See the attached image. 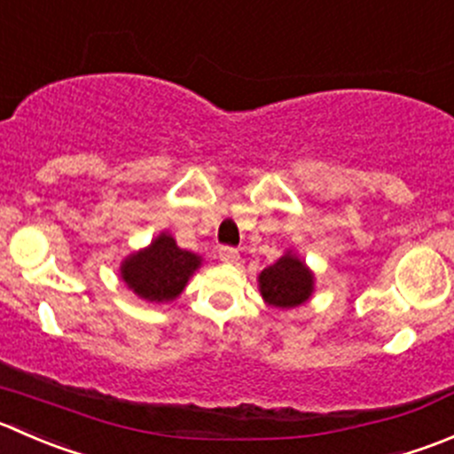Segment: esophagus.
<instances>
[{
  "label": "esophagus",
  "mask_w": 454,
  "mask_h": 454,
  "mask_svg": "<svg viewBox=\"0 0 454 454\" xmlns=\"http://www.w3.org/2000/svg\"><path fill=\"white\" fill-rule=\"evenodd\" d=\"M219 259H222L223 263H237L239 262V253H237L235 248H231V246H222V248H219Z\"/></svg>",
  "instance_id": "34e87169"
}]
</instances>
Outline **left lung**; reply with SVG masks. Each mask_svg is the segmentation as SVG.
<instances>
[{
    "label": "left lung",
    "instance_id": "1",
    "mask_svg": "<svg viewBox=\"0 0 454 454\" xmlns=\"http://www.w3.org/2000/svg\"><path fill=\"white\" fill-rule=\"evenodd\" d=\"M259 294L263 303L279 310L306 303L315 293V272L294 250H286L275 263L257 275Z\"/></svg>",
    "mask_w": 454,
    "mask_h": 454
}]
</instances>
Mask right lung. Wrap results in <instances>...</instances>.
I'll return each instance as SVG.
<instances>
[{
    "instance_id": "add662e5",
    "label": "right lung",
    "mask_w": 454,
    "mask_h": 454,
    "mask_svg": "<svg viewBox=\"0 0 454 454\" xmlns=\"http://www.w3.org/2000/svg\"><path fill=\"white\" fill-rule=\"evenodd\" d=\"M201 263V254L179 248L175 237L161 231L151 244L121 259L120 277L144 301L170 303L184 293Z\"/></svg>"
}]
</instances>
